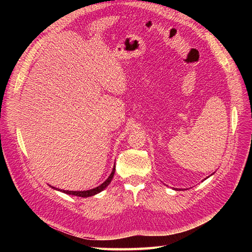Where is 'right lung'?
<instances>
[{
	"label": "right lung",
	"instance_id": "right-lung-1",
	"mask_svg": "<svg viewBox=\"0 0 252 252\" xmlns=\"http://www.w3.org/2000/svg\"><path fill=\"white\" fill-rule=\"evenodd\" d=\"M115 167L114 169H112L110 175L108 176V179H107L104 183H101L99 186L95 187V189H89V190H81V191H76V190H63V189H58L61 190L63 192H65V194H68V195H74V196H78V197H90V196H94L96 194H98V192H100L101 190H104L107 186L109 185V183L111 182L112 178H114V174H115ZM54 189V187H53Z\"/></svg>",
	"mask_w": 252,
	"mask_h": 252
}]
</instances>
